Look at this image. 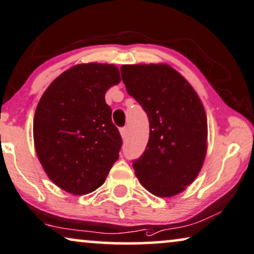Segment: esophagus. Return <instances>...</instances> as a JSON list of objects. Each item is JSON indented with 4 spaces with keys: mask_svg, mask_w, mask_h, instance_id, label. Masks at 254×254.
Returning a JSON list of instances; mask_svg holds the SVG:
<instances>
[{
    "mask_svg": "<svg viewBox=\"0 0 254 254\" xmlns=\"http://www.w3.org/2000/svg\"><path fill=\"white\" fill-rule=\"evenodd\" d=\"M127 133H128L127 127H123V128H120V134H121V137H123V139H126Z\"/></svg>",
    "mask_w": 254,
    "mask_h": 254,
    "instance_id": "1",
    "label": "esophagus"
}]
</instances>
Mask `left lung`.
I'll use <instances>...</instances> for the list:
<instances>
[{
    "label": "left lung",
    "mask_w": 254,
    "mask_h": 254,
    "mask_svg": "<svg viewBox=\"0 0 254 254\" xmlns=\"http://www.w3.org/2000/svg\"><path fill=\"white\" fill-rule=\"evenodd\" d=\"M128 94L149 119V140L135 175L153 195L173 197L190 186L202 169L207 149V119L198 94L170 65L121 66Z\"/></svg>",
    "instance_id": "left-lung-1"
}]
</instances>
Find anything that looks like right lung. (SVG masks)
Segmentation results:
<instances>
[{
	"label": "right lung",
	"instance_id": "obj_1",
	"mask_svg": "<svg viewBox=\"0 0 254 254\" xmlns=\"http://www.w3.org/2000/svg\"><path fill=\"white\" fill-rule=\"evenodd\" d=\"M121 80L114 64H77L43 93L34 117L37 157L49 179L72 195L103 186L123 144L105 101Z\"/></svg>",
	"mask_w": 254,
	"mask_h": 254
}]
</instances>
